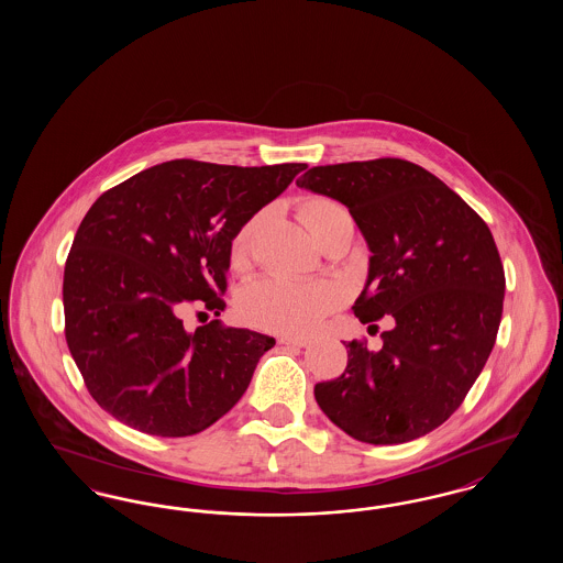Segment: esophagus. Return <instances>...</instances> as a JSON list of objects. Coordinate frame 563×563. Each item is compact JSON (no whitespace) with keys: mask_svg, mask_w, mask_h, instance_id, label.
<instances>
[{"mask_svg":"<svg viewBox=\"0 0 563 563\" xmlns=\"http://www.w3.org/2000/svg\"><path fill=\"white\" fill-rule=\"evenodd\" d=\"M278 344H285V346H295V349H303L310 344V338L306 335H280L278 338Z\"/></svg>","mask_w":563,"mask_h":563,"instance_id":"obj_1","label":"esophagus"}]
</instances>
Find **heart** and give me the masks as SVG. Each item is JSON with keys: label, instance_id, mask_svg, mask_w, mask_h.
I'll return each instance as SVG.
<instances>
[{"label": "heart", "instance_id": "heart-1", "mask_svg": "<svg viewBox=\"0 0 563 563\" xmlns=\"http://www.w3.org/2000/svg\"><path fill=\"white\" fill-rule=\"evenodd\" d=\"M299 219L310 234L321 241L322 234L349 213L331 198L310 196L297 207ZM257 219H249L234 232L228 246V260L234 269L246 268ZM342 301V291L329 280H295L287 276H266L242 289L236 299L241 319L253 327L274 333H303L314 329L324 314Z\"/></svg>", "mask_w": 563, "mask_h": 563}]
</instances>
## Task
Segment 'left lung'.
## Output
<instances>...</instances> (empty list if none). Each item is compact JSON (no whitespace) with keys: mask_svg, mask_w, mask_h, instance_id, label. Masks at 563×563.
Instances as JSON below:
<instances>
[{"mask_svg":"<svg viewBox=\"0 0 563 563\" xmlns=\"http://www.w3.org/2000/svg\"><path fill=\"white\" fill-rule=\"evenodd\" d=\"M295 184L346 205L367 241L356 319H395L382 349L346 344L344 374L314 386L319 407L374 445L441 427L482 374L503 319L505 268L487 223L427 168L401 158L312 166Z\"/></svg>","mask_w":563,"mask_h":563,"instance_id":"left-lung-1","label":"left lung"}]
</instances>
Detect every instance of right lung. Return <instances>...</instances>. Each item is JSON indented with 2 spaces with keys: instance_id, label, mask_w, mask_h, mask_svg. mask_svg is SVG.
Segmentation results:
<instances>
[{
  "instance_id": "1",
  "label": "right lung",
  "mask_w": 563,
  "mask_h": 563,
  "mask_svg": "<svg viewBox=\"0 0 563 563\" xmlns=\"http://www.w3.org/2000/svg\"><path fill=\"white\" fill-rule=\"evenodd\" d=\"M303 168L162 162L90 207L65 264V338L115 420L188 437L239 402L274 338L219 321L188 331L184 317H219L230 239Z\"/></svg>"
}]
</instances>
